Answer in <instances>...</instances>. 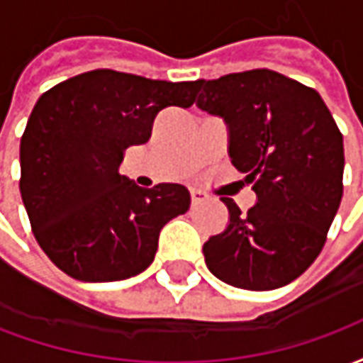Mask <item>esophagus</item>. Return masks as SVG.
<instances>
[{
    "instance_id": "esophagus-1",
    "label": "esophagus",
    "mask_w": 363,
    "mask_h": 363,
    "mask_svg": "<svg viewBox=\"0 0 363 363\" xmlns=\"http://www.w3.org/2000/svg\"><path fill=\"white\" fill-rule=\"evenodd\" d=\"M190 198H192V204H200V202H204L206 200V194L202 190L192 189L190 190Z\"/></svg>"
}]
</instances>
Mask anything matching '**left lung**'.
I'll return each mask as SVG.
<instances>
[{
    "instance_id": "8db88e82",
    "label": "left lung",
    "mask_w": 363,
    "mask_h": 363,
    "mask_svg": "<svg viewBox=\"0 0 363 363\" xmlns=\"http://www.w3.org/2000/svg\"><path fill=\"white\" fill-rule=\"evenodd\" d=\"M198 85L196 104L225 120L231 163L257 192L247 213L221 198L229 223L204 243L206 264L235 288H281L311 267L327 241L342 200V134L317 91L272 69Z\"/></svg>"
}]
</instances>
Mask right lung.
<instances>
[{"mask_svg": "<svg viewBox=\"0 0 363 363\" xmlns=\"http://www.w3.org/2000/svg\"><path fill=\"white\" fill-rule=\"evenodd\" d=\"M198 82L93 69L46 91L21 138V196L36 241L82 281H116L155 259L159 231L190 208L182 184L142 189L118 173L165 106L189 108Z\"/></svg>", "mask_w": 363, "mask_h": 363, "instance_id": "add662e5", "label": "right lung"}]
</instances>
